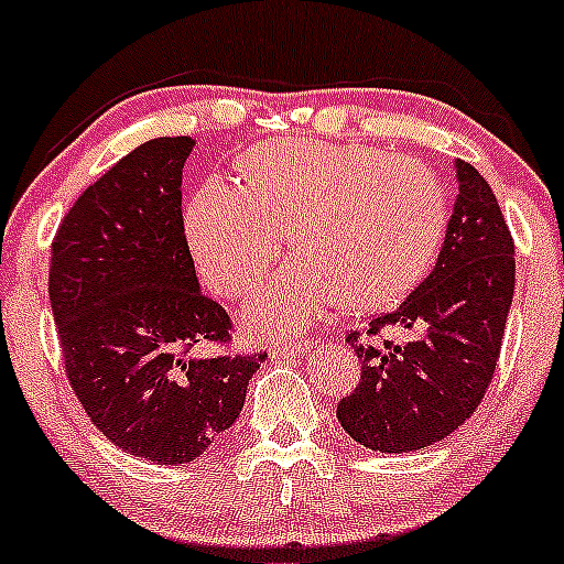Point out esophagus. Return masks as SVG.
<instances>
[{"instance_id":"1","label":"esophagus","mask_w":564,"mask_h":564,"mask_svg":"<svg viewBox=\"0 0 564 564\" xmlns=\"http://www.w3.org/2000/svg\"><path fill=\"white\" fill-rule=\"evenodd\" d=\"M312 338H301V341H276L274 347H271V357L274 360H288V357H299L304 355L308 347H312Z\"/></svg>"}]
</instances>
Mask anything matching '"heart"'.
Masks as SVG:
<instances>
[{
  "instance_id": "1",
  "label": "heart",
  "mask_w": 564,
  "mask_h": 564,
  "mask_svg": "<svg viewBox=\"0 0 564 564\" xmlns=\"http://www.w3.org/2000/svg\"><path fill=\"white\" fill-rule=\"evenodd\" d=\"M245 177L198 187L185 231L209 288L245 299L282 256L290 228L299 258L247 308L256 330L301 328L338 301L355 312L392 306L438 258L449 202L420 159L288 139L247 155Z\"/></svg>"
}]
</instances>
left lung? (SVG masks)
Wrapping results in <instances>:
<instances>
[{
  "mask_svg": "<svg viewBox=\"0 0 564 564\" xmlns=\"http://www.w3.org/2000/svg\"><path fill=\"white\" fill-rule=\"evenodd\" d=\"M459 193L435 269L395 312L349 330L360 381L341 398V427L373 452H416L454 433L484 401L498 366L517 260L492 187L457 161ZM390 324L411 343L380 338Z\"/></svg>",
  "mask_w": 564,
  "mask_h": 564,
  "instance_id": "1",
  "label": "left lung"
}]
</instances>
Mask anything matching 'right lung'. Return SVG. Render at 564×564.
I'll return each instance as SVG.
<instances>
[{
	"label": "right lung",
	"mask_w": 564,
	"mask_h": 564,
	"mask_svg": "<svg viewBox=\"0 0 564 564\" xmlns=\"http://www.w3.org/2000/svg\"><path fill=\"white\" fill-rule=\"evenodd\" d=\"M191 137L139 144L77 196L53 236L66 379L118 449L193 463L241 414L265 352H228L234 323L198 290L183 223ZM223 354L202 356L203 344Z\"/></svg>",
	"instance_id": "1"
}]
</instances>
